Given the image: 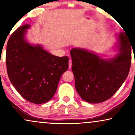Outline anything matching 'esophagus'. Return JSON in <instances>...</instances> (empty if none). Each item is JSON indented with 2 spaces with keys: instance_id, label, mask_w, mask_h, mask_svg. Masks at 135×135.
Segmentation results:
<instances>
[{
  "instance_id": "34e87169",
  "label": "esophagus",
  "mask_w": 135,
  "mask_h": 135,
  "mask_svg": "<svg viewBox=\"0 0 135 135\" xmlns=\"http://www.w3.org/2000/svg\"><path fill=\"white\" fill-rule=\"evenodd\" d=\"M72 60H69V67L70 69L71 68H72Z\"/></svg>"
}]
</instances>
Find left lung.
<instances>
[{
  "label": "left lung",
  "instance_id": "left-lung-1",
  "mask_svg": "<svg viewBox=\"0 0 135 135\" xmlns=\"http://www.w3.org/2000/svg\"><path fill=\"white\" fill-rule=\"evenodd\" d=\"M115 35L118 52L113 58L103 59L83 48L71 49L75 89L86 102L98 103L110 98L128 77L132 44L124 32Z\"/></svg>",
  "mask_w": 135,
  "mask_h": 135
}]
</instances>
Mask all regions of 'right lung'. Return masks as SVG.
<instances>
[{
	"instance_id": "1",
	"label": "right lung",
	"mask_w": 135,
	"mask_h": 135,
	"mask_svg": "<svg viewBox=\"0 0 135 135\" xmlns=\"http://www.w3.org/2000/svg\"><path fill=\"white\" fill-rule=\"evenodd\" d=\"M29 25H23L9 38L6 66L11 83L27 101L44 103L52 98L59 80L69 68V57H58L41 45H32L25 39Z\"/></svg>"
}]
</instances>
